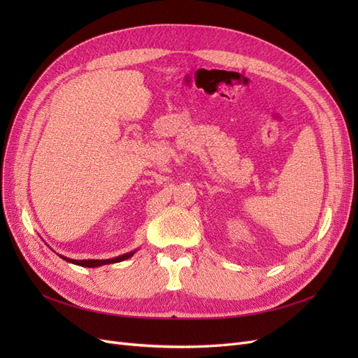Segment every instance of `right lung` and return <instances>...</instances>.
Here are the masks:
<instances>
[{"mask_svg": "<svg viewBox=\"0 0 358 358\" xmlns=\"http://www.w3.org/2000/svg\"><path fill=\"white\" fill-rule=\"evenodd\" d=\"M134 254H136V251H131V252H127L124 255H119L116 258H109V259H71V258L62 257V255H59V257L62 259H66V262H69V263L78 264V266H82V267H100V266H104V264H112V263L124 262V259L133 257Z\"/></svg>", "mask_w": 358, "mask_h": 358, "instance_id": "add662e5", "label": "right lung"}]
</instances>
